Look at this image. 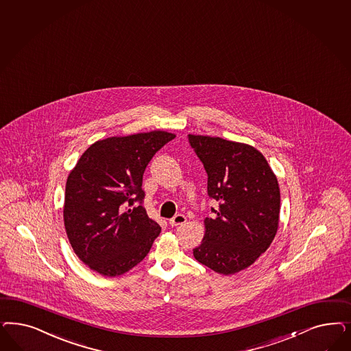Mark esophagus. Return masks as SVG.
<instances>
[{"label": "esophagus", "instance_id": "esophagus-1", "mask_svg": "<svg viewBox=\"0 0 351 351\" xmlns=\"http://www.w3.org/2000/svg\"><path fill=\"white\" fill-rule=\"evenodd\" d=\"M186 221H187V218L184 217L183 215H174L171 219L169 221L170 226L176 227V226H181L183 223H186Z\"/></svg>", "mask_w": 351, "mask_h": 351}]
</instances>
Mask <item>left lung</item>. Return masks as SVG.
<instances>
[{"mask_svg":"<svg viewBox=\"0 0 351 351\" xmlns=\"http://www.w3.org/2000/svg\"><path fill=\"white\" fill-rule=\"evenodd\" d=\"M208 174V196L217 202L193 257L223 275L249 267L270 247L279 226L280 190L256 148L218 136L189 134Z\"/></svg>","mask_w":351,"mask_h":351,"instance_id":"8db88e82","label":"left lung"}]
</instances>
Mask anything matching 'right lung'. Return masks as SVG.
Wrapping results in <instances>:
<instances>
[{"instance_id":"right-lung-1","label":"right lung","mask_w":351,"mask_h":351,"mask_svg":"<svg viewBox=\"0 0 351 351\" xmlns=\"http://www.w3.org/2000/svg\"><path fill=\"white\" fill-rule=\"evenodd\" d=\"M176 136L149 132L93 143L69 173L64 226L80 260L103 276L129 271L147 256L161 227L143 208V173Z\"/></svg>"}]
</instances>
